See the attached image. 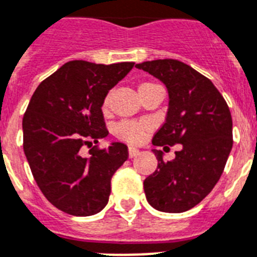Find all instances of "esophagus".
<instances>
[{
  "label": "esophagus",
  "mask_w": 257,
  "mask_h": 257,
  "mask_svg": "<svg viewBox=\"0 0 257 257\" xmlns=\"http://www.w3.org/2000/svg\"><path fill=\"white\" fill-rule=\"evenodd\" d=\"M128 153H129V158H135V157H137V155L140 154V150L136 148H129Z\"/></svg>",
  "instance_id": "1"
}]
</instances>
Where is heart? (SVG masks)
Wrapping results in <instances>:
<instances>
[{"instance_id": "heart-1", "label": "heart", "mask_w": 257, "mask_h": 257, "mask_svg": "<svg viewBox=\"0 0 257 257\" xmlns=\"http://www.w3.org/2000/svg\"><path fill=\"white\" fill-rule=\"evenodd\" d=\"M153 86L157 85L152 83V82H144V83L140 85L139 91H144V90H146L149 87H153ZM102 108L103 111L107 112V109H108V98H105L103 100ZM148 132L149 125L142 121H128V120H125V121H121L120 124L116 125L115 128V135L117 136L118 139L128 142V144H133V145L141 144L145 140Z\"/></svg>"}]
</instances>
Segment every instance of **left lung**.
<instances>
[{"mask_svg": "<svg viewBox=\"0 0 257 257\" xmlns=\"http://www.w3.org/2000/svg\"><path fill=\"white\" fill-rule=\"evenodd\" d=\"M136 68L154 75L169 91L166 121L153 145L182 144L169 162L161 150H153L158 170L144 182L146 200L159 212H187L210 193L223 172L232 148L231 113L212 81L184 62L154 60Z\"/></svg>", "mask_w": 257, "mask_h": 257, "instance_id": "obj_1", "label": "left lung"}]
</instances>
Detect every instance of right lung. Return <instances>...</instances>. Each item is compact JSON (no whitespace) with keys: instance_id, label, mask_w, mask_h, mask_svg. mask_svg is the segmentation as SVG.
<instances>
[{"instance_id":"1","label":"right lung","mask_w":257,"mask_h":257,"mask_svg":"<svg viewBox=\"0 0 257 257\" xmlns=\"http://www.w3.org/2000/svg\"><path fill=\"white\" fill-rule=\"evenodd\" d=\"M135 62L111 65L69 61L38 86L23 116V150L36 184L52 205L77 217L107 205L111 179L128 159V146L112 142L81 148L108 135L102 105Z\"/></svg>"}]
</instances>
